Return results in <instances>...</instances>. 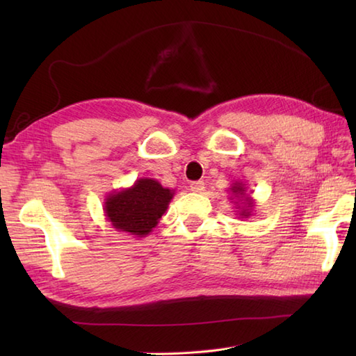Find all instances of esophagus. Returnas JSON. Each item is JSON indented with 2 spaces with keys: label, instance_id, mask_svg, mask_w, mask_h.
I'll use <instances>...</instances> for the list:
<instances>
[{
  "label": "esophagus",
  "instance_id": "obj_1",
  "mask_svg": "<svg viewBox=\"0 0 356 356\" xmlns=\"http://www.w3.org/2000/svg\"><path fill=\"white\" fill-rule=\"evenodd\" d=\"M190 190H191L193 193H202L203 190H205V184H203L202 180H197V182H193V184L190 185Z\"/></svg>",
  "mask_w": 356,
  "mask_h": 356
}]
</instances>
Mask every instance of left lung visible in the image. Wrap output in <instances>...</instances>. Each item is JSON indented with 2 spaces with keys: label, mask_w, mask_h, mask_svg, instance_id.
I'll return each instance as SVG.
<instances>
[{
  "label": "left lung",
  "mask_w": 356,
  "mask_h": 356,
  "mask_svg": "<svg viewBox=\"0 0 356 356\" xmlns=\"http://www.w3.org/2000/svg\"><path fill=\"white\" fill-rule=\"evenodd\" d=\"M229 191H231L229 200H234L238 218L251 217L255 208V202L251 195L246 194V185L243 182H234L229 188Z\"/></svg>",
  "instance_id": "obj_1"
}]
</instances>
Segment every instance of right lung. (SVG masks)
Wrapping results in <instances>:
<instances>
[{
	"label": "right lung",
	"instance_id": "right-lung-1",
	"mask_svg": "<svg viewBox=\"0 0 356 356\" xmlns=\"http://www.w3.org/2000/svg\"><path fill=\"white\" fill-rule=\"evenodd\" d=\"M172 197L174 190L163 188L156 179L142 177L130 188L110 193L104 213L116 231L145 237L156 228Z\"/></svg>",
	"mask_w": 356,
	"mask_h": 356
}]
</instances>
